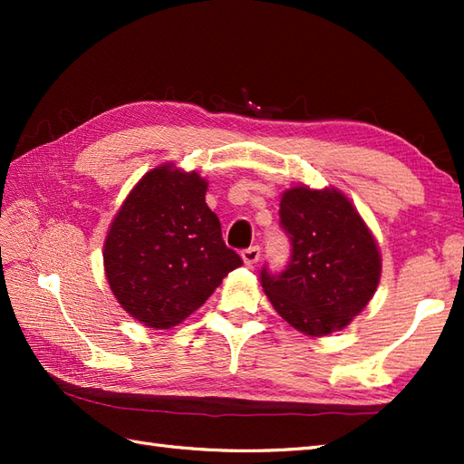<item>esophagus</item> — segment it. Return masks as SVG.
Segmentation results:
<instances>
[{"mask_svg": "<svg viewBox=\"0 0 464 464\" xmlns=\"http://www.w3.org/2000/svg\"><path fill=\"white\" fill-rule=\"evenodd\" d=\"M241 259H243L245 265H249V267H251V265L257 263L261 259V247H259V245H253V247L245 249L241 253Z\"/></svg>", "mask_w": 464, "mask_h": 464, "instance_id": "esophagus-1", "label": "esophagus"}]
</instances>
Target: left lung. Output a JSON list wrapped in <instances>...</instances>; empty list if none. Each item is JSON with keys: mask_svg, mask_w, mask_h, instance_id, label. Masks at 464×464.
Wrapping results in <instances>:
<instances>
[{"mask_svg": "<svg viewBox=\"0 0 464 464\" xmlns=\"http://www.w3.org/2000/svg\"><path fill=\"white\" fill-rule=\"evenodd\" d=\"M281 227L291 261L281 275L261 273L273 309L309 337L337 333L372 299L381 281L377 239L337 187L295 185L281 195Z\"/></svg>", "mask_w": 464, "mask_h": 464, "instance_id": "1", "label": "left lung"}]
</instances>
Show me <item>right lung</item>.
Listing matches in <instances>:
<instances>
[{"label":"right lung","instance_id":"obj_1","mask_svg":"<svg viewBox=\"0 0 464 464\" xmlns=\"http://www.w3.org/2000/svg\"><path fill=\"white\" fill-rule=\"evenodd\" d=\"M197 171L163 163L147 171L107 231L103 269L117 303L151 329L179 324L243 265L227 249Z\"/></svg>","mask_w":464,"mask_h":464}]
</instances>
